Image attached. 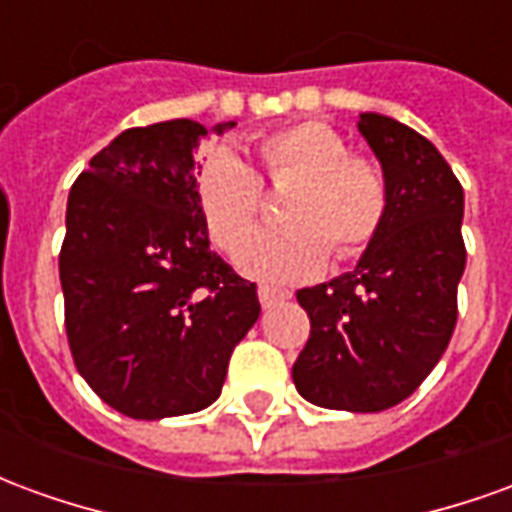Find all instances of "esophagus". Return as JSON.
I'll list each match as a JSON object with an SVG mask.
<instances>
[{
  "mask_svg": "<svg viewBox=\"0 0 512 512\" xmlns=\"http://www.w3.org/2000/svg\"><path fill=\"white\" fill-rule=\"evenodd\" d=\"M257 296H260V304H263V307H274V304H277V301L290 299V293H288V290L268 288V285H260V288H257Z\"/></svg>",
  "mask_w": 512,
  "mask_h": 512,
  "instance_id": "esophagus-1",
  "label": "esophagus"
}]
</instances>
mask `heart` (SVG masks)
<instances>
[{
	"label": "heart",
	"mask_w": 512,
	"mask_h": 512,
	"mask_svg": "<svg viewBox=\"0 0 512 512\" xmlns=\"http://www.w3.org/2000/svg\"><path fill=\"white\" fill-rule=\"evenodd\" d=\"M268 180H296L282 205L290 224L260 230L244 246L263 208V183L233 147L211 150L197 172V205L208 233L238 266L266 282H304L337 260L365 255L389 213V183L373 158L356 156L337 128L304 120L260 139Z\"/></svg>",
	"instance_id": "obj_1"
}]
</instances>
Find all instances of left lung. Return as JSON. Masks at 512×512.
<instances>
[{
  "instance_id": "8db88e82",
  "label": "left lung",
  "mask_w": 512,
  "mask_h": 512,
  "mask_svg": "<svg viewBox=\"0 0 512 512\" xmlns=\"http://www.w3.org/2000/svg\"><path fill=\"white\" fill-rule=\"evenodd\" d=\"M356 126L381 161L389 213L354 271L296 293L310 340L293 384L315 406L370 414L406 400L447 351L466 246L463 189L439 150L376 112Z\"/></svg>"
}]
</instances>
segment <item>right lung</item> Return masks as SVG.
<instances>
[{
    "instance_id": "right-lung-1",
    "label": "right lung",
    "mask_w": 512,
    "mask_h": 512,
    "mask_svg": "<svg viewBox=\"0 0 512 512\" xmlns=\"http://www.w3.org/2000/svg\"><path fill=\"white\" fill-rule=\"evenodd\" d=\"M202 136L208 128L194 120L128 128L90 158L68 194L60 252L68 345L95 395L126 417L211 406L233 348L260 318L255 282L211 252L197 205Z\"/></svg>"
}]
</instances>
